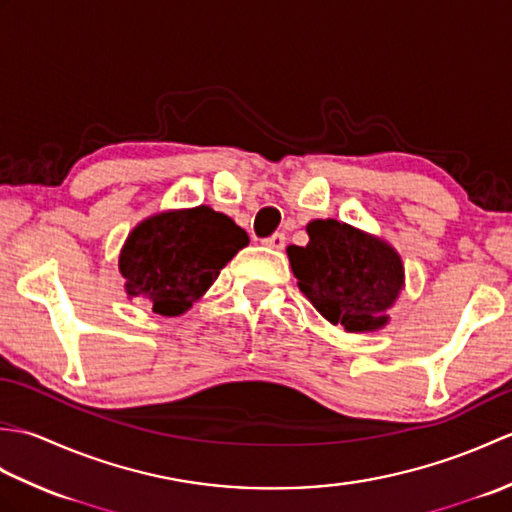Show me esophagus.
<instances>
[{"label":"esophagus","mask_w":512,"mask_h":512,"mask_svg":"<svg viewBox=\"0 0 512 512\" xmlns=\"http://www.w3.org/2000/svg\"><path fill=\"white\" fill-rule=\"evenodd\" d=\"M262 244L268 246V248H273V250H281V248L286 246V235H284V233H275V235L266 237Z\"/></svg>","instance_id":"34e87169"}]
</instances>
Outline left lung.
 Instances as JSON below:
<instances>
[{
	"instance_id": "left-lung-1",
	"label": "left lung",
	"mask_w": 512,
	"mask_h": 512,
	"mask_svg": "<svg viewBox=\"0 0 512 512\" xmlns=\"http://www.w3.org/2000/svg\"><path fill=\"white\" fill-rule=\"evenodd\" d=\"M306 233V246L286 248L306 299L325 321L345 332L383 330L389 310L405 290V264L398 250L383 237L332 217L308 222Z\"/></svg>"
}]
</instances>
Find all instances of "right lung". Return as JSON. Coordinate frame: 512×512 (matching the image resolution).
<instances>
[{
    "instance_id": "right-lung-1",
    "label": "right lung",
    "mask_w": 512,
    "mask_h": 512,
    "mask_svg": "<svg viewBox=\"0 0 512 512\" xmlns=\"http://www.w3.org/2000/svg\"><path fill=\"white\" fill-rule=\"evenodd\" d=\"M244 246V228L206 204L147 215L118 255L127 299L145 301L160 317H180Z\"/></svg>"
}]
</instances>
